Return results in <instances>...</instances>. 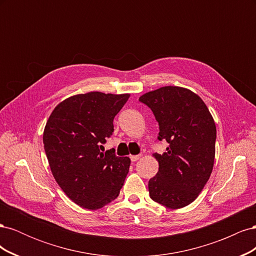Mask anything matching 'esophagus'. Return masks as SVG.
I'll list each match as a JSON object with an SVG mask.
<instances>
[{
	"mask_svg": "<svg viewBox=\"0 0 256 256\" xmlns=\"http://www.w3.org/2000/svg\"><path fill=\"white\" fill-rule=\"evenodd\" d=\"M140 158H141V154H132V156H130V159H131V161H132V162L138 161Z\"/></svg>",
	"mask_w": 256,
	"mask_h": 256,
	"instance_id": "34e87169",
	"label": "esophagus"
}]
</instances>
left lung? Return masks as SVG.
<instances>
[{"mask_svg": "<svg viewBox=\"0 0 256 256\" xmlns=\"http://www.w3.org/2000/svg\"><path fill=\"white\" fill-rule=\"evenodd\" d=\"M159 124L158 140L168 142L164 154L152 156L159 171L148 182L150 198L166 208L191 204L212 172L216 130L205 102L196 92L164 86L138 98Z\"/></svg>", "mask_w": 256, "mask_h": 256, "instance_id": "8db88e82", "label": "left lung"}]
</instances>
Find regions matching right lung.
<instances>
[{"instance_id": "obj_1", "label": "right lung", "mask_w": 256, "mask_h": 256, "mask_svg": "<svg viewBox=\"0 0 256 256\" xmlns=\"http://www.w3.org/2000/svg\"><path fill=\"white\" fill-rule=\"evenodd\" d=\"M130 94L90 92L60 102L46 124L44 146L51 172L79 206L99 209L118 196L130 159L102 152L114 131L113 120Z\"/></svg>"}]
</instances>
